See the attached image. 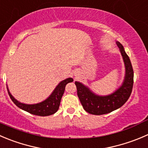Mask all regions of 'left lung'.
Masks as SVG:
<instances>
[{"label": "left lung", "mask_w": 148, "mask_h": 148, "mask_svg": "<svg viewBox=\"0 0 148 148\" xmlns=\"http://www.w3.org/2000/svg\"><path fill=\"white\" fill-rule=\"evenodd\" d=\"M123 56L126 67V76L124 83L115 92L108 96H98L92 92L82 83L75 82L77 95L82 107L89 114L94 115H103L108 114L119 108L128 100L134 83V71L130 58L124 51V47L117 42Z\"/></svg>", "instance_id": "8db88e82"}]
</instances>
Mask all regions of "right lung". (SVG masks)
<instances>
[{"label":"right lung","instance_id":"1","mask_svg":"<svg viewBox=\"0 0 148 148\" xmlns=\"http://www.w3.org/2000/svg\"><path fill=\"white\" fill-rule=\"evenodd\" d=\"M71 82H73V79L71 78H68L66 79L63 80L56 87L54 91L53 92L52 94L50 95V97L48 99L44 100L42 103L34 105H27L19 103L11 95V93L8 91V88H7V90H8V95H9L11 100L19 108L25 110L27 112L30 113L33 115L46 116H50L55 114L58 110L61 97H62L64 90H65L66 85V84Z\"/></svg>","mask_w":148,"mask_h":148}]
</instances>
